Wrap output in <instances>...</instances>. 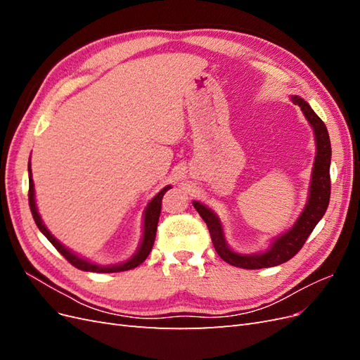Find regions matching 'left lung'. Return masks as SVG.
Segmentation results:
<instances>
[{
  "mask_svg": "<svg viewBox=\"0 0 360 360\" xmlns=\"http://www.w3.org/2000/svg\"><path fill=\"white\" fill-rule=\"evenodd\" d=\"M290 101L294 105H299L304 118L308 120L312 127L315 138V159L312 165L308 201L304 204L302 213L296 222L290 226V230L276 236L270 242L267 249L255 254H240L228 245L225 238V231L222 222L212 209L200 201H193V207L197 209L204 222L209 226L213 246L225 263L240 269H264L275 267L285 263L290 258L296 255L302 249L303 243L312 233V230L320 222L328 210L330 198V138L328 127L321 122V118L312 111L308 102H304L300 96H290Z\"/></svg>",
  "mask_w": 360,
  "mask_h": 360,
  "instance_id": "left-lung-1",
  "label": "left lung"
}]
</instances>
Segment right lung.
Here are the masks:
<instances>
[{
    "instance_id": "obj_1",
    "label": "right lung",
    "mask_w": 360,
    "mask_h": 360,
    "mask_svg": "<svg viewBox=\"0 0 360 360\" xmlns=\"http://www.w3.org/2000/svg\"><path fill=\"white\" fill-rule=\"evenodd\" d=\"M28 177H30V191H28V201H30V209L32 213V217H34L36 225L39 226V230L43 233L48 240L56 246V249L58 252L66 258L72 266H75L76 269L84 270V271H94V274H117V271H124V270H130L138 267L141 263H144L146 258L148 257L151 248H153L155 238H156V230H158V221L160 216V202L163 195L168 189H171V184L163 188L160 192H158L153 198L150 200V202L147 204L146 210H144V222H143V237H141V242L138 245V249L135 250V254L127 258L126 261H122V263L117 264H97L94 261H90L86 258L79 257L78 254H75L73 250H70L69 248L64 246L63 243H60L56 237L51 234V231L46 228V225L43 224L41 216L37 210V204H36V193H34V181H32V176H31V163H28Z\"/></svg>"
}]
</instances>
